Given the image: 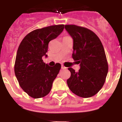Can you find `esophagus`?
Wrapping results in <instances>:
<instances>
[{
  "mask_svg": "<svg viewBox=\"0 0 122 122\" xmlns=\"http://www.w3.org/2000/svg\"><path fill=\"white\" fill-rule=\"evenodd\" d=\"M61 68H62V70H64V69H66V68H66V67H64V66H61Z\"/></svg>",
  "mask_w": 122,
  "mask_h": 122,
  "instance_id": "obj_1",
  "label": "esophagus"
}]
</instances>
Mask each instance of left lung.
<instances>
[{"label":"left lung","instance_id":"1","mask_svg":"<svg viewBox=\"0 0 122 122\" xmlns=\"http://www.w3.org/2000/svg\"><path fill=\"white\" fill-rule=\"evenodd\" d=\"M65 28L73 39L72 58L80 66L77 72L68 68L71 77L67 80V84L76 95L90 97L100 90L107 74L108 63L104 48L92 30L75 25H66Z\"/></svg>","mask_w":122,"mask_h":122}]
</instances>
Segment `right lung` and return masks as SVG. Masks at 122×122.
<instances>
[{"label":"right lung","mask_w":122,"mask_h":122,"mask_svg":"<svg viewBox=\"0 0 122 122\" xmlns=\"http://www.w3.org/2000/svg\"><path fill=\"white\" fill-rule=\"evenodd\" d=\"M64 25L49 26L27 34L19 45L15 63V74L23 90L34 99L44 97L51 91L61 66L50 67L42 57L47 56L48 44L61 34Z\"/></svg>","instance_id":"add662e5"}]
</instances>
